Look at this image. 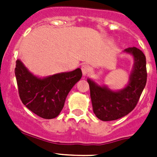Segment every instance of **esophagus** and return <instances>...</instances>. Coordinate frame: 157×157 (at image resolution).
<instances>
[{"mask_svg": "<svg viewBox=\"0 0 157 157\" xmlns=\"http://www.w3.org/2000/svg\"><path fill=\"white\" fill-rule=\"evenodd\" d=\"M81 69H82V72L83 75H87L90 73V67H89L87 64L82 65Z\"/></svg>", "mask_w": 157, "mask_h": 157, "instance_id": "esophagus-1", "label": "esophagus"}]
</instances>
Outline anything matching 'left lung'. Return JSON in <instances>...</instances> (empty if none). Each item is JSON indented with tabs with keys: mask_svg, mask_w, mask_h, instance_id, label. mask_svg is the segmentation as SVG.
I'll return each instance as SVG.
<instances>
[{
	"mask_svg": "<svg viewBox=\"0 0 157 157\" xmlns=\"http://www.w3.org/2000/svg\"><path fill=\"white\" fill-rule=\"evenodd\" d=\"M124 52L132 54L134 58L130 82L126 88L114 92L105 86H98L90 79L87 80L93 110L102 121H112L127 116L136 107L146 84V59L143 52L136 47L126 48Z\"/></svg>",
	"mask_w": 157,
	"mask_h": 157,
	"instance_id": "obj_1",
	"label": "left lung"
}]
</instances>
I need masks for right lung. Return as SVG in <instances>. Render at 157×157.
<instances>
[{
	"mask_svg": "<svg viewBox=\"0 0 157 157\" xmlns=\"http://www.w3.org/2000/svg\"><path fill=\"white\" fill-rule=\"evenodd\" d=\"M15 75L19 98L23 105L37 116L50 120L61 112L67 96L79 81L82 73L81 69L77 68L73 71L38 78L18 59Z\"/></svg>",
	"mask_w": 157,
	"mask_h": 157,
	"instance_id": "right-lung-1",
	"label": "right lung"
}]
</instances>
